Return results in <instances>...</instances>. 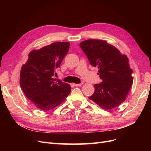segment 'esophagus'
Here are the masks:
<instances>
[{"instance_id": "1", "label": "esophagus", "mask_w": 151, "mask_h": 151, "mask_svg": "<svg viewBox=\"0 0 151 151\" xmlns=\"http://www.w3.org/2000/svg\"><path fill=\"white\" fill-rule=\"evenodd\" d=\"M83 84V83H79V84H74V86L77 87V86H81Z\"/></svg>"}]
</instances>
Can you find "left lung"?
<instances>
[{
    "label": "left lung",
    "instance_id": "8db88e82",
    "mask_svg": "<svg viewBox=\"0 0 151 151\" xmlns=\"http://www.w3.org/2000/svg\"><path fill=\"white\" fill-rule=\"evenodd\" d=\"M80 47L90 64L98 68L102 82L94 85L95 91L89 98L104 109L116 108L125 101L133 83L129 58L111 45L101 40H87Z\"/></svg>",
    "mask_w": 151,
    "mask_h": 151
}]
</instances>
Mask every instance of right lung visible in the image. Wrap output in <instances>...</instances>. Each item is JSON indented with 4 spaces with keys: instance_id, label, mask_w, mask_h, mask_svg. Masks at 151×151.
Returning a JSON list of instances; mask_svg holds the SVG:
<instances>
[{
    "instance_id": "add662e5",
    "label": "right lung",
    "mask_w": 151,
    "mask_h": 151,
    "mask_svg": "<svg viewBox=\"0 0 151 151\" xmlns=\"http://www.w3.org/2000/svg\"><path fill=\"white\" fill-rule=\"evenodd\" d=\"M68 42L53 43L29 53V58L22 66L20 86L30 101L43 111H48L61 104L70 94L69 84L53 78L55 69L69 50Z\"/></svg>"
}]
</instances>
